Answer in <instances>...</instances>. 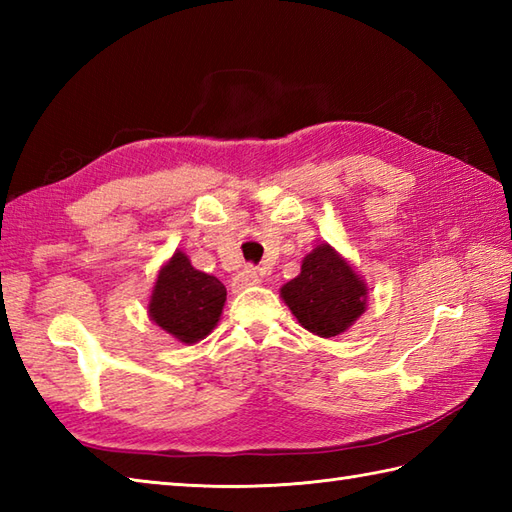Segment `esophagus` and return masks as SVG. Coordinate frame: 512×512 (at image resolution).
Segmentation results:
<instances>
[{"label": "esophagus", "instance_id": "34e87169", "mask_svg": "<svg viewBox=\"0 0 512 512\" xmlns=\"http://www.w3.org/2000/svg\"><path fill=\"white\" fill-rule=\"evenodd\" d=\"M259 281H262V277H259V273L255 268H244L242 273H239L237 277H235V281H233V290L235 292H242V290H246V288H250V286H257Z\"/></svg>", "mask_w": 512, "mask_h": 512}]
</instances>
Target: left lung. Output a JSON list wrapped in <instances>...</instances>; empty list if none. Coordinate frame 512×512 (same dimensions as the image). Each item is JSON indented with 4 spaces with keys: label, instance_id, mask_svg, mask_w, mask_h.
<instances>
[{
    "label": "left lung",
    "instance_id": "1",
    "mask_svg": "<svg viewBox=\"0 0 512 512\" xmlns=\"http://www.w3.org/2000/svg\"><path fill=\"white\" fill-rule=\"evenodd\" d=\"M301 328L330 339L347 332L367 308V281L347 259L323 242L303 257L301 273L279 290Z\"/></svg>",
    "mask_w": 512,
    "mask_h": 512
}]
</instances>
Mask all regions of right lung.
Segmentation results:
<instances>
[{"label": "right lung", "instance_id": "obj_1", "mask_svg": "<svg viewBox=\"0 0 512 512\" xmlns=\"http://www.w3.org/2000/svg\"><path fill=\"white\" fill-rule=\"evenodd\" d=\"M224 303L222 281L193 268L187 253L176 250L158 270L147 312L149 319L178 343L193 345L213 332Z\"/></svg>", "mask_w": 512, "mask_h": 512}]
</instances>
